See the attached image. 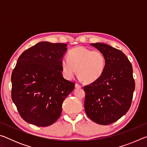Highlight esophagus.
I'll use <instances>...</instances> for the list:
<instances>
[{"mask_svg":"<svg viewBox=\"0 0 147 147\" xmlns=\"http://www.w3.org/2000/svg\"><path fill=\"white\" fill-rule=\"evenodd\" d=\"M75 88H76V89L81 88V86L79 85V84H75Z\"/></svg>","mask_w":147,"mask_h":147,"instance_id":"34e87169","label":"esophagus"}]
</instances>
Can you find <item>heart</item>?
Masks as SVG:
<instances>
[{
    "instance_id": "obj_1",
    "label": "heart",
    "mask_w": 147,
    "mask_h": 147,
    "mask_svg": "<svg viewBox=\"0 0 147 147\" xmlns=\"http://www.w3.org/2000/svg\"><path fill=\"white\" fill-rule=\"evenodd\" d=\"M106 67V59L100 51L84 47H77L68 54V59L61 62L63 76L71 80L77 74L85 83L91 84L97 81L102 75Z\"/></svg>"
}]
</instances>
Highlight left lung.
<instances>
[{"mask_svg":"<svg viewBox=\"0 0 147 147\" xmlns=\"http://www.w3.org/2000/svg\"><path fill=\"white\" fill-rule=\"evenodd\" d=\"M91 45L103 54L106 67L97 81L84 87V108L91 120L108 125L125 115L130 108L135 89L132 66L120 50L102 43Z\"/></svg>","mask_w":147,"mask_h":147,"instance_id":"8db88e82","label":"left lung"}]
</instances>
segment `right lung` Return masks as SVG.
<instances>
[{
  "label": "right lung",
  "instance_id": "obj_1",
  "mask_svg": "<svg viewBox=\"0 0 147 147\" xmlns=\"http://www.w3.org/2000/svg\"><path fill=\"white\" fill-rule=\"evenodd\" d=\"M67 45L39 42L23 52L11 74V98L20 115L34 125L48 126L60 117L74 83L62 75Z\"/></svg>",
  "mask_w": 147,
  "mask_h": 147
}]
</instances>
